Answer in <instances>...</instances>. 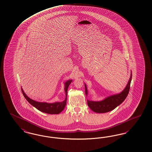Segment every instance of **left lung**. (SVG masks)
Segmentation results:
<instances>
[{
  "instance_id": "left-lung-1",
  "label": "left lung",
  "mask_w": 152,
  "mask_h": 152,
  "mask_svg": "<svg viewBox=\"0 0 152 152\" xmlns=\"http://www.w3.org/2000/svg\"><path fill=\"white\" fill-rule=\"evenodd\" d=\"M131 80H132V73L131 75V77L127 85L124 89V91L121 93L110 96L109 97L105 98L103 101H101L99 102V101L94 102V101L87 100L88 106L91 110L97 113H107L115 109L116 107L119 104H121L127 97L129 91V89H130ZM85 94L86 96H87L88 91L85 85Z\"/></svg>"
}]
</instances>
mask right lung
<instances>
[{
    "label": "right lung",
    "instance_id": "add662e5",
    "mask_svg": "<svg viewBox=\"0 0 152 152\" xmlns=\"http://www.w3.org/2000/svg\"><path fill=\"white\" fill-rule=\"evenodd\" d=\"M72 80H68L65 83V88L64 91L66 92V98L63 102H55L53 103H48L46 102H37L33 99L28 97L23 91V89L21 88L22 93L25 98V99L29 102V103L31 104L32 106L35 107L37 109L39 110L40 111H42L43 113H45L46 114H58L62 111L64 109L66 102H67V90L68 88L69 84L71 83Z\"/></svg>",
    "mask_w": 152,
    "mask_h": 152
}]
</instances>
